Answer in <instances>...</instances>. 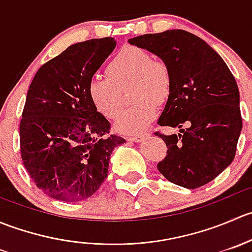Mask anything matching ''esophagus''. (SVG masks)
<instances>
[{
    "instance_id": "1",
    "label": "esophagus",
    "mask_w": 252,
    "mask_h": 252,
    "mask_svg": "<svg viewBox=\"0 0 252 252\" xmlns=\"http://www.w3.org/2000/svg\"><path fill=\"white\" fill-rule=\"evenodd\" d=\"M146 138V135H135V136H129L128 138V141H131V142H140L144 140V139Z\"/></svg>"
}]
</instances>
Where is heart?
Returning <instances> with one entry per match:
<instances>
[{
  "mask_svg": "<svg viewBox=\"0 0 252 252\" xmlns=\"http://www.w3.org/2000/svg\"><path fill=\"white\" fill-rule=\"evenodd\" d=\"M106 72L108 78L94 77L89 81L88 95L93 105L106 118H118L123 108L119 89L131 83V101L138 103L122 114L117 129L126 134L145 131L156 116V106L163 105L171 95L168 67L147 51L130 46L108 63Z\"/></svg>",
  "mask_w": 252,
  "mask_h": 252,
  "instance_id": "obj_1",
  "label": "heart"
}]
</instances>
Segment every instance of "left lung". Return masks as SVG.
<instances>
[{
    "mask_svg": "<svg viewBox=\"0 0 252 252\" xmlns=\"http://www.w3.org/2000/svg\"><path fill=\"white\" fill-rule=\"evenodd\" d=\"M163 61L172 90L157 123L188 128L161 136L167 156L157 169L166 179L196 189L233 162L243 128L240 95L235 78L220 55L196 35L180 29L129 39Z\"/></svg>",
    "mask_w": 252,
    "mask_h": 252,
    "instance_id": "obj_1",
    "label": "left lung"
}]
</instances>
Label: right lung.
Segmentation results:
<instances>
[{
    "mask_svg": "<svg viewBox=\"0 0 252 252\" xmlns=\"http://www.w3.org/2000/svg\"><path fill=\"white\" fill-rule=\"evenodd\" d=\"M113 37L78 42L41 65L28 90L20 121L24 167L48 196L81 201L97 191L111 154L126 140L108 135L88 85L116 47Z\"/></svg>",
    "mask_w": 252,
    "mask_h": 252,
    "instance_id": "1",
    "label": "right lung"
}]
</instances>
